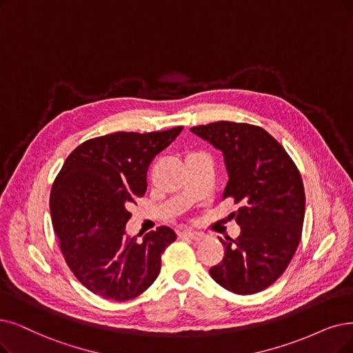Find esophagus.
Returning <instances> with one entry per match:
<instances>
[{"mask_svg": "<svg viewBox=\"0 0 353 353\" xmlns=\"http://www.w3.org/2000/svg\"><path fill=\"white\" fill-rule=\"evenodd\" d=\"M179 236H181V237H190V239H194V241H201V239L204 237V233L196 232V230H191V229H187V230L179 232Z\"/></svg>", "mask_w": 353, "mask_h": 353, "instance_id": "obj_1", "label": "esophagus"}]
</instances>
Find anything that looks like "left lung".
I'll return each mask as SVG.
<instances>
[{"instance_id": "8db88e82", "label": "left lung", "mask_w": 353, "mask_h": 353, "mask_svg": "<svg viewBox=\"0 0 353 353\" xmlns=\"http://www.w3.org/2000/svg\"><path fill=\"white\" fill-rule=\"evenodd\" d=\"M190 130L223 154L229 179L221 200L242 205L233 213L241 234L234 241L220 237L224 256L210 275L234 294L259 292L283 275L300 243L301 175L285 149L258 125L217 121Z\"/></svg>"}]
</instances>
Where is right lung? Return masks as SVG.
<instances>
[{
	"instance_id": "add662e5",
	"label": "right lung",
	"mask_w": 353,
	"mask_h": 353,
	"mask_svg": "<svg viewBox=\"0 0 353 353\" xmlns=\"http://www.w3.org/2000/svg\"><path fill=\"white\" fill-rule=\"evenodd\" d=\"M182 129L90 139L69 154L53 182L50 216L65 261L103 299L128 301L146 291L161 272V255L176 239L162 225L137 242L125 223L130 204L148 188L152 159Z\"/></svg>"
}]
</instances>
